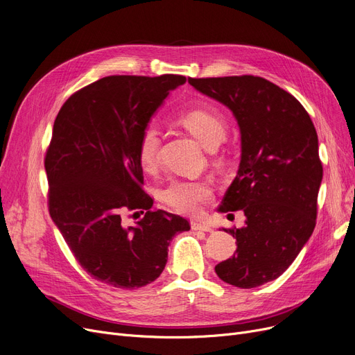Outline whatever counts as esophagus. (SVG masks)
Segmentation results:
<instances>
[{
	"label": "esophagus",
	"instance_id": "esophagus-1",
	"mask_svg": "<svg viewBox=\"0 0 355 355\" xmlns=\"http://www.w3.org/2000/svg\"><path fill=\"white\" fill-rule=\"evenodd\" d=\"M191 229L193 230H202V232H211V227L209 226V225H206V223H200V222H191Z\"/></svg>",
	"mask_w": 355,
	"mask_h": 355
}]
</instances>
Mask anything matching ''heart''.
<instances>
[{"label":"heart","mask_w":355,"mask_h":355,"mask_svg":"<svg viewBox=\"0 0 355 355\" xmlns=\"http://www.w3.org/2000/svg\"><path fill=\"white\" fill-rule=\"evenodd\" d=\"M180 125L207 150H214L226 136V121L218 112L196 109L180 116ZM159 148V133L153 126L144 129L137 159L144 169L155 166ZM213 198V190L206 181H173L161 191V200L173 210L181 214L194 216L203 210V206Z\"/></svg>","instance_id":"b5f03b06"}]
</instances>
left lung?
<instances>
[{
    "instance_id": "obj_1",
    "label": "left lung",
    "mask_w": 355,
    "mask_h": 355,
    "mask_svg": "<svg viewBox=\"0 0 355 355\" xmlns=\"http://www.w3.org/2000/svg\"><path fill=\"white\" fill-rule=\"evenodd\" d=\"M222 103L241 132V162L219 211L245 213V226L223 229L236 239L219 279L252 288L280 277L309 241L322 182L318 135L304 107L283 88L254 75L189 78Z\"/></svg>"
}]
</instances>
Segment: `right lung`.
Wrapping results in <instances>:
<instances>
[{"label": "right lung", "mask_w": 355, "mask_h": 355, "mask_svg": "<svg viewBox=\"0 0 355 355\" xmlns=\"http://www.w3.org/2000/svg\"><path fill=\"white\" fill-rule=\"evenodd\" d=\"M184 83L181 75L105 76L72 94L55 119L44 158L51 218L80 266L107 286L155 282L169 242L190 230L181 216L152 209L137 159L150 117ZM128 209L147 211L126 228L121 216Z\"/></svg>", "instance_id": "right-lung-1"}]
</instances>
